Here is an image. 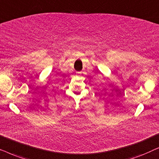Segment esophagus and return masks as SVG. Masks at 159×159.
Returning a JSON list of instances; mask_svg holds the SVG:
<instances>
[{
	"mask_svg": "<svg viewBox=\"0 0 159 159\" xmlns=\"http://www.w3.org/2000/svg\"><path fill=\"white\" fill-rule=\"evenodd\" d=\"M77 75H80V74H81V72H80V71H77Z\"/></svg>",
	"mask_w": 159,
	"mask_h": 159,
	"instance_id": "esophagus-1",
	"label": "esophagus"
}]
</instances>
